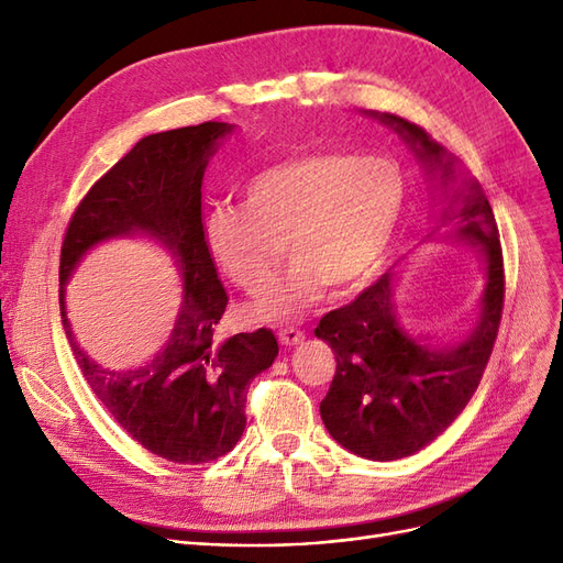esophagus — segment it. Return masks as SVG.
Instances as JSON below:
<instances>
[{"mask_svg": "<svg viewBox=\"0 0 563 563\" xmlns=\"http://www.w3.org/2000/svg\"><path fill=\"white\" fill-rule=\"evenodd\" d=\"M277 335H279V343L286 345V347L298 345L300 340L305 338V333H302L300 329H296V327H282V329L277 331Z\"/></svg>", "mask_w": 563, "mask_h": 563, "instance_id": "obj_1", "label": "esophagus"}]
</instances>
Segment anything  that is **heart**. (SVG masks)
Returning a JSON list of instances; mask_svg holds the SVG:
<instances>
[{
    "mask_svg": "<svg viewBox=\"0 0 563 563\" xmlns=\"http://www.w3.org/2000/svg\"><path fill=\"white\" fill-rule=\"evenodd\" d=\"M244 209L218 203L201 223L203 246L223 275L258 294L275 275L277 242L291 267L251 314L286 321L323 296L360 288L378 267L406 199L401 166L385 155L305 150L244 183Z\"/></svg>",
    "mask_w": 563,
    "mask_h": 563,
    "instance_id": "b5f03b06",
    "label": "heart"
}]
</instances>
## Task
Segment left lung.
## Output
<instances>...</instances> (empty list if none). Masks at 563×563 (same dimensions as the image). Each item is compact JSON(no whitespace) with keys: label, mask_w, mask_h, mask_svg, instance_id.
<instances>
[{"label":"left lung","mask_w":563,"mask_h":563,"mask_svg":"<svg viewBox=\"0 0 563 563\" xmlns=\"http://www.w3.org/2000/svg\"><path fill=\"white\" fill-rule=\"evenodd\" d=\"M416 150L441 185L453 180V159L422 126L397 114H378ZM461 201L457 202L456 199ZM455 236L479 246L486 263L482 314L470 338L457 345L430 347L401 331L391 308V277L356 296L350 305L323 314L314 335L335 354V376L319 411L340 446L368 460H399L428 446L463 413L482 383L496 345L505 305V263L496 216L479 185L467 183L453 197Z\"/></svg>","instance_id":"8db88e82"}]
</instances>
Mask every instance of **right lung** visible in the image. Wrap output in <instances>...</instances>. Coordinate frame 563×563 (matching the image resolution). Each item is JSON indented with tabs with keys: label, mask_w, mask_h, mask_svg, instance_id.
I'll use <instances>...</instances> for the list:
<instances>
[{
	"label": "right lung",
	"mask_w": 563,
	"mask_h": 563,
	"mask_svg": "<svg viewBox=\"0 0 563 563\" xmlns=\"http://www.w3.org/2000/svg\"><path fill=\"white\" fill-rule=\"evenodd\" d=\"M230 131V124L203 122L145 135L79 201L60 246V317L84 378L131 439L183 465L211 463L234 449L246 428L249 385L279 352L269 329L228 340L216 335L228 294L203 246L201 178ZM133 231L155 235L175 251L184 267V305L155 361L110 372L74 343L62 286L89 247Z\"/></svg>",
	"instance_id": "add662e5"
}]
</instances>
